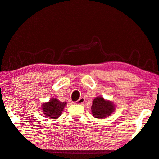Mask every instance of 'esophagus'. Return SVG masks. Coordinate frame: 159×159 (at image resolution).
<instances>
[{
    "label": "esophagus",
    "instance_id": "esophagus-1",
    "mask_svg": "<svg viewBox=\"0 0 159 159\" xmlns=\"http://www.w3.org/2000/svg\"><path fill=\"white\" fill-rule=\"evenodd\" d=\"M84 101H85V99H84V98H80L78 101H77L75 102V103L77 104H83Z\"/></svg>",
    "mask_w": 159,
    "mask_h": 159
}]
</instances>
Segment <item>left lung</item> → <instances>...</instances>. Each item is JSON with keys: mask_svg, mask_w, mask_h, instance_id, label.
Listing matches in <instances>:
<instances>
[{"mask_svg": "<svg viewBox=\"0 0 159 159\" xmlns=\"http://www.w3.org/2000/svg\"><path fill=\"white\" fill-rule=\"evenodd\" d=\"M91 109L94 118L103 119L114 112L115 105L111 101L104 99L103 97H97L93 101Z\"/></svg>", "mask_w": 159, "mask_h": 159, "instance_id": "obj_1", "label": "left lung"}]
</instances>
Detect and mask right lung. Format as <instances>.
<instances>
[{"label":"right lung","instance_id":"add662e5","mask_svg":"<svg viewBox=\"0 0 159 159\" xmlns=\"http://www.w3.org/2000/svg\"><path fill=\"white\" fill-rule=\"evenodd\" d=\"M66 103L61 102L57 98H52L49 102L42 104V110L45 117L57 119L62 114V111L66 106Z\"/></svg>","mask_w":159,"mask_h":159}]
</instances>
